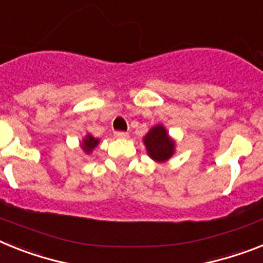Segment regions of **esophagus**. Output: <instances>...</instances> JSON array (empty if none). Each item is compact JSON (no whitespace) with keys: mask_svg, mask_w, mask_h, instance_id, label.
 Wrapping results in <instances>:
<instances>
[{"mask_svg":"<svg viewBox=\"0 0 263 263\" xmlns=\"http://www.w3.org/2000/svg\"><path fill=\"white\" fill-rule=\"evenodd\" d=\"M115 136H116L118 139H125V138H128V132L118 131V132H115Z\"/></svg>","mask_w":263,"mask_h":263,"instance_id":"esophagus-1","label":"esophagus"}]
</instances>
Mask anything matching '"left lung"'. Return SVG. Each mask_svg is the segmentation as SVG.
I'll list each match as a JSON object with an SVG mask.
<instances>
[{"instance_id":"left-lung-1","label":"left lung","mask_w":263,"mask_h":263,"mask_svg":"<svg viewBox=\"0 0 263 263\" xmlns=\"http://www.w3.org/2000/svg\"><path fill=\"white\" fill-rule=\"evenodd\" d=\"M147 154L156 163H165L175 154L176 143L163 124H156L143 138Z\"/></svg>"}]
</instances>
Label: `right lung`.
Returning a JSON list of instances; mask_svg holds the SVG:
<instances>
[{
  "label": "right lung",
  "mask_w": 263,
  "mask_h": 263,
  "mask_svg": "<svg viewBox=\"0 0 263 263\" xmlns=\"http://www.w3.org/2000/svg\"><path fill=\"white\" fill-rule=\"evenodd\" d=\"M99 143H100V139H96L90 135V134H87V135L84 136L83 140L80 142V147L84 151V154L89 155V154H92V151L98 147Z\"/></svg>",
  "instance_id": "right-lung-1"
}]
</instances>
